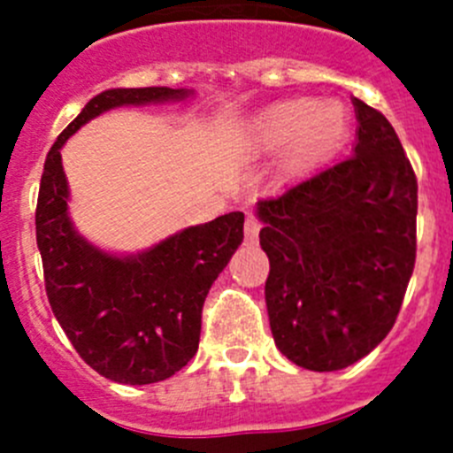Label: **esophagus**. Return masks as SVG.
Segmentation results:
<instances>
[{"label":"esophagus","instance_id":"1","mask_svg":"<svg viewBox=\"0 0 453 453\" xmlns=\"http://www.w3.org/2000/svg\"><path fill=\"white\" fill-rule=\"evenodd\" d=\"M258 231H261V222H258V218H256L254 213H247V219H245V240L247 242H254V240L258 238Z\"/></svg>","mask_w":453,"mask_h":453}]
</instances>
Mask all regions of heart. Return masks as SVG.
Wrapping results in <instances>:
<instances>
[{
  "instance_id": "1",
  "label": "heart",
  "mask_w": 453,
  "mask_h": 453,
  "mask_svg": "<svg viewBox=\"0 0 453 453\" xmlns=\"http://www.w3.org/2000/svg\"><path fill=\"white\" fill-rule=\"evenodd\" d=\"M342 131L340 111L329 102L288 99L272 104L251 119V138L261 150L286 145L288 165H303L334 142Z\"/></svg>"
}]
</instances>
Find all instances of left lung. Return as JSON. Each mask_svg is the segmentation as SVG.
I'll use <instances>...</instances> for the list:
<instances>
[{
    "label": "left lung",
    "instance_id": "obj_1",
    "mask_svg": "<svg viewBox=\"0 0 453 453\" xmlns=\"http://www.w3.org/2000/svg\"><path fill=\"white\" fill-rule=\"evenodd\" d=\"M354 108L349 158L256 203L272 335L313 372L354 365L390 334L415 267V172L383 113Z\"/></svg>",
    "mask_w": 453,
    "mask_h": 453
}]
</instances>
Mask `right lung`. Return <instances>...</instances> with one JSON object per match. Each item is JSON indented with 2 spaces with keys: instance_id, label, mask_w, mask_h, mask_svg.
Listing matches in <instances>:
<instances>
[{
  "instance_id": "add662e5",
  "label": "right lung",
  "mask_w": 453,
  "mask_h": 453,
  "mask_svg": "<svg viewBox=\"0 0 453 453\" xmlns=\"http://www.w3.org/2000/svg\"><path fill=\"white\" fill-rule=\"evenodd\" d=\"M190 95L165 86L99 92L56 138L40 179L35 240L47 299L77 354L111 381H165L197 354L203 302L245 238V215L234 211L188 226L140 254H108L72 224L61 147L111 108L181 102Z\"/></svg>"
}]
</instances>
